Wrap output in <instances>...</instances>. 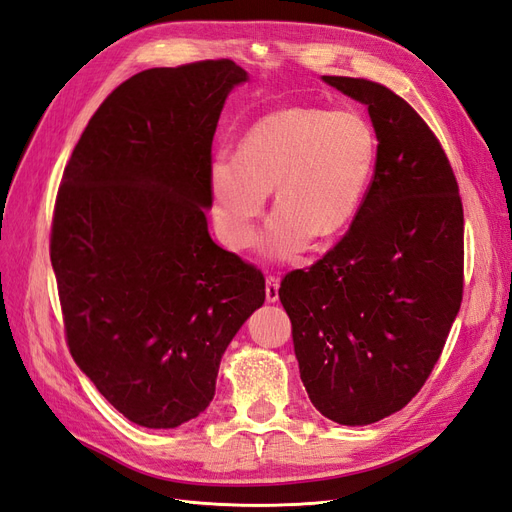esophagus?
Listing matches in <instances>:
<instances>
[{
    "label": "esophagus",
    "instance_id": "1",
    "mask_svg": "<svg viewBox=\"0 0 512 512\" xmlns=\"http://www.w3.org/2000/svg\"><path fill=\"white\" fill-rule=\"evenodd\" d=\"M265 297L269 303H275L277 299H280V280L273 275H267V280H265Z\"/></svg>",
    "mask_w": 512,
    "mask_h": 512
}]
</instances>
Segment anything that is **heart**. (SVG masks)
<instances>
[{"instance_id":"1","label":"heart","mask_w":512,"mask_h":512,"mask_svg":"<svg viewBox=\"0 0 512 512\" xmlns=\"http://www.w3.org/2000/svg\"><path fill=\"white\" fill-rule=\"evenodd\" d=\"M376 147L374 126L356 108L290 106L256 119L239 136L235 158L218 153L209 168L220 237L245 250L271 192L262 254L292 260L309 241H331L361 207Z\"/></svg>"}]
</instances>
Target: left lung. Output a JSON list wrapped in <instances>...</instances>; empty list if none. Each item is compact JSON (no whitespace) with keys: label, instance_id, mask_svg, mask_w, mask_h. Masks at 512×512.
Wrapping results in <instances>:
<instances>
[{"label":"left lung","instance_id":"8db88e82","mask_svg":"<svg viewBox=\"0 0 512 512\" xmlns=\"http://www.w3.org/2000/svg\"><path fill=\"white\" fill-rule=\"evenodd\" d=\"M322 81L367 106L376 168L344 239L290 271L280 301L309 399L354 427L404 408L440 359L463 294V207L440 141L404 98Z\"/></svg>","mask_w":512,"mask_h":512}]
</instances>
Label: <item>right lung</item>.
Instances as JSON below:
<instances>
[{
  "label": "right lung",
  "instance_id": "1",
  "mask_svg": "<svg viewBox=\"0 0 512 512\" xmlns=\"http://www.w3.org/2000/svg\"><path fill=\"white\" fill-rule=\"evenodd\" d=\"M230 59L134 74L76 143L55 200L51 265L72 359L128 421L188 423L222 354L265 303V277L213 243L211 143Z\"/></svg>",
  "mask_w": 512,
  "mask_h": 512
}]
</instances>
